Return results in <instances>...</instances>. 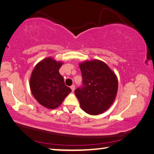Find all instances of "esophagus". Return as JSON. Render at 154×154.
I'll use <instances>...</instances> for the list:
<instances>
[{"mask_svg":"<svg viewBox=\"0 0 154 154\" xmlns=\"http://www.w3.org/2000/svg\"><path fill=\"white\" fill-rule=\"evenodd\" d=\"M71 89H72V91H74V90H75V85H72L71 86Z\"/></svg>","mask_w":154,"mask_h":154,"instance_id":"obj_1","label":"esophagus"}]
</instances>
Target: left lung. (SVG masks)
Wrapping results in <instances>:
<instances>
[{
  "instance_id": "obj_1",
  "label": "left lung",
  "mask_w": 154,
  "mask_h": 154,
  "mask_svg": "<svg viewBox=\"0 0 154 154\" xmlns=\"http://www.w3.org/2000/svg\"><path fill=\"white\" fill-rule=\"evenodd\" d=\"M82 86L75 90L82 109L97 115L107 110L114 102L118 89L117 78L110 67L99 60L79 64Z\"/></svg>"
}]
</instances>
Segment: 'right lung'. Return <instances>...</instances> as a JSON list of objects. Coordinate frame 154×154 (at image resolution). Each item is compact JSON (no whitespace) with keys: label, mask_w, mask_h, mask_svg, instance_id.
<instances>
[{"label":"right lung","mask_w":154,"mask_h":154,"mask_svg":"<svg viewBox=\"0 0 154 154\" xmlns=\"http://www.w3.org/2000/svg\"><path fill=\"white\" fill-rule=\"evenodd\" d=\"M62 62L51 57L43 59L35 65L30 79V88L37 102L43 106L54 109L61 104L72 91L65 85L59 70Z\"/></svg>","instance_id":"right-lung-1"}]
</instances>
